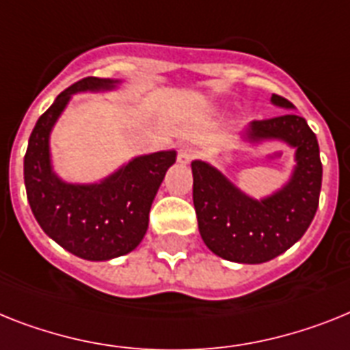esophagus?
I'll return each mask as SVG.
<instances>
[{"mask_svg": "<svg viewBox=\"0 0 350 350\" xmlns=\"http://www.w3.org/2000/svg\"><path fill=\"white\" fill-rule=\"evenodd\" d=\"M196 155V150L195 146H191V144H182L180 148H178V163L180 164H189L195 159Z\"/></svg>", "mask_w": 350, "mask_h": 350, "instance_id": "obj_1", "label": "esophagus"}]
</instances>
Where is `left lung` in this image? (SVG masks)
Here are the masks:
<instances>
[{
	"instance_id": "8db88e82",
	"label": "left lung",
	"mask_w": 350,
	"mask_h": 350,
	"mask_svg": "<svg viewBox=\"0 0 350 350\" xmlns=\"http://www.w3.org/2000/svg\"><path fill=\"white\" fill-rule=\"evenodd\" d=\"M272 103L286 111L295 109L277 94H272ZM241 139L250 144L281 141L295 150L290 180L279 191L256 200L220 170L193 161V204L198 230L211 252L227 261L259 265L293 247L311 225L319 207L322 163L317 135L295 112L252 121Z\"/></svg>"
}]
</instances>
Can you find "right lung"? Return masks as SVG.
Wrapping results in <instances>:
<instances>
[{
    "mask_svg": "<svg viewBox=\"0 0 350 350\" xmlns=\"http://www.w3.org/2000/svg\"><path fill=\"white\" fill-rule=\"evenodd\" d=\"M120 80L88 77L55 98L37 120L25 155V186L37 224L68 252L88 261H109L132 252L148 229L152 202L177 152L139 155L94 184L66 182L53 172L50 135L77 92H102Z\"/></svg>",
    "mask_w": 350,
    "mask_h": 350,
    "instance_id": "obj_1",
    "label": "right lung"
}]
</instances>
